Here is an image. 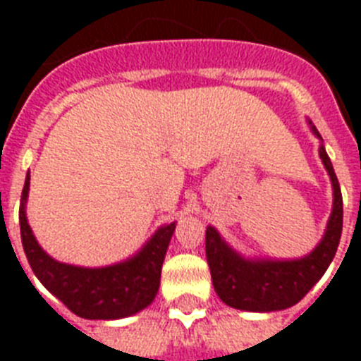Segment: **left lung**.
<instances>
[{
	"label": "left lung",
	"mask_w": 361,
	"mask_h": 361,
	"mask_svg": "<svg viewBox=\"0 0 361 361\" xmlns=\"http://www.w3.org/2000/svg\"><path fill=\"white\" fill-rule=\"evenodd\" d=\"M309 125L320 138L317 127L311 121ZM319 155L334 187V209L324 238L307 257L296 260H249L238 255L214 226L206 228V258L212 281L217 296L226 305L252 313L292 307L313 288L334 260L343 231V197L324 146L319 147Z\"/></svg>",
	"instance_id": "left-lung-1"
}]
</instances>
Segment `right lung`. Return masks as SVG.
Instances as JSON below:
<instances>
[{
	"mask_svg": "<svg viewBox=\"0 0 361 361\" xmlns=\"http://www.w3.org/2000/svg\"><path fill=\"white\" fill-rule=\"evenodd\" d=\"M27 191L30 174L25 176L20 204V234L25 257L37 279L73 313L90 320H116L138 313L153 302L176 223L161 226L146 245L125 262L106 268H80L54 260L37 243L25 217Z\"/></svg>",
	"mask_w": 361,
	"mask_h": 361,
	"instance_id": "add662e5",
	"label": "right lung"
}]
</instances>
